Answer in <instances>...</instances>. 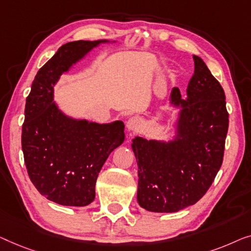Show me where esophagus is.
Wrapping results in <instances>:
<instances>
[{
    "label": "esophagus",
    "mask_w": 251,
    "mask_h": 251,
    "mask_svg": "<svg viewBox=\"0 0 251 251\" xmlns=\"http://www.w3.org/2000/svg\"><path fill=\"white\" fill-rule=\"evenodd\" d=\"M142 119L140 117H137V116H133V117H130L128 121L126 122V128L129 130V132H135V130H139L141 127H142Z\"/></svg>",
    "instance_id": "obj_1"
}]
</instances>
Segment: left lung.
<instances>
[{
	"label": "left lung",
	"instance_id": "left-lung-1",
	"mask_svg": "<svg viewBox=\"0 0 251 251\" xmlns=\"http://www.w3.org/2000/svg\"><path fill=\"white\" fill-rule=\"evenodd\" d=\"M195 74L183 99L177 87L169 101L178 108L175 136L157 141L136 136L137 202L154 213H175L204 196L223 162L228 114L225 93L203 60L193 55Z\"/></svg>",
	"mask_w": 251,
	"mask_h": 251
}]
</instances>
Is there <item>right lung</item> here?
<instances>
[{"label":"right lung","mask_w":251,"mask_h":251,"mask_svg":"<svg viewBox=\"0 0 251 251\" xmlns=\"http://www.w3.org/2000/svg\"><path fill=\"white\" fill-rule=\"evenodd\" d=\"M103 43L109 41L62 45L38 70L26 99L21 147L28 175L42 196L62 206L84 207L94 200L102 166L125 140L122 121L98 124L75 119L53 101L60 76Z\"/></svg>","instance_id":"1"}]
</instances>
